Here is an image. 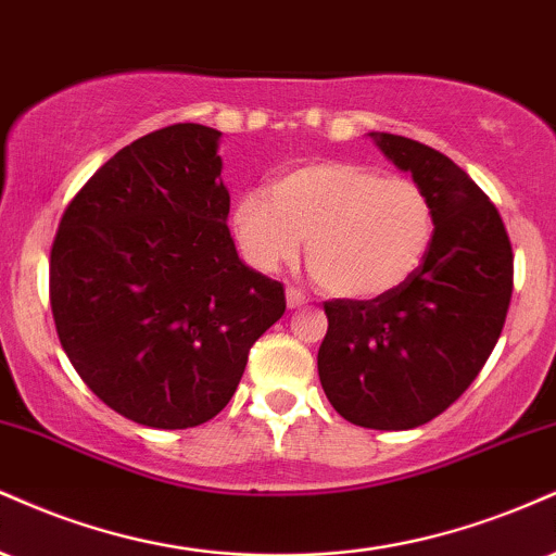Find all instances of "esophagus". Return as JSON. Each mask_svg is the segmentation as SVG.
Instances as JSON below:
<instances>
[{
    "label": "esophagus",
    "mask_w": 556,
    "mask_h": 556,
    "mask_svg": "<svg viewBox=\"0 0 556 556\" xmlns=\"http://www.w3.org/2000/svg\"><path fill=\"white\" fill-rule=\"evenodd\" d=\"M306 302H309V299H306L302 291H296V289L286 291V304H289V309H299V306H304Z\"/></svg>",
    "instance_id": "obj_1"
}]
</instances>
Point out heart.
Returning <instances> with one entry per match:
<instances>
[{"instance_id": "b5f03b06", "label": "heart", "mask_w": 556, "mask_h": 556, "mask_svg": "<svg viewBox=\"0 0 556 556\" xmlns=\"http://www.w3.org/2000/svg\"><path fill=\"white\" fill-rule=\"evenodd\" d=\"M233 233L263 270L306 265L325 291L377 302L401 291L434 244L437 211L414 179L351 161H315L278 174L270 194L252 189L233 207Z\"/></svg>"}]
</instances>
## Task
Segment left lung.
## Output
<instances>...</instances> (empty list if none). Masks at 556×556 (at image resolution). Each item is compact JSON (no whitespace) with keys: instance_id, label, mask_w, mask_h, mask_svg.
Returning <instances> with one entry per match:
<instances>
[{"instance_id":"1","label":"left lung","mask_w":556,"mask_h":556,"mask_svg":"<svg viewBox=\"0 0 556 556\" xmlns=\"http://www.w3.org/2000/svg\"><path fill=\"white\" fill-rule=\"evenodd\" d=\"M369 137L429 192L434 244L401 291L325 302L317 371L345 421L397 432L432 421L479 377L510 306L513 247L497 207L447 155L401 135Z\"/></svg>"}]
</instances>
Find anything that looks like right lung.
Masks as SVG:
<instances>
[{
	"mask_svg": "<svg viewBox=\"0 0 556 556\" xmlns=\"http://www.w3.org/2000/svg\"><path fill=\"white\" fill-rule=\"evenodd\" d=\"M218 140L213 127L172 124L129 142L72 198L51 247L64 354L142 427L220 414L254 341L286 312L283 283L233 247Z\"/></svg>",
	"mask_w": 556,
	"mask_h": 556,
	"instance_id": "obj_1",
	"label": "right lung"
}]
</instances>
